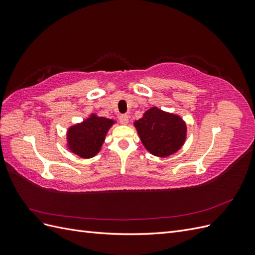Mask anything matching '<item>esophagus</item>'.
<instances>
[{
  "instance_id": "34e87169",
  "label": "esophagus",
  "mask_w": 255,
  "mask_h": 255,
  "mask_svg": "<svg viewBox=\"0 0 255 255\" xmlns=\"http://www.w3.org/2000/svg\"><path fill=\"white\" fill-rule=\"evenodd\" d=\"M128 119H129V116L128 115H121L119 117V121L121 125H128Z\"/></svg>"
}]
</instances>
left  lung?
Wrapping results in <instances>:
<instances>
[{
  "instance_id": "1",
  "label": "left lung",
  "mask_w": 255,
  "mask_h": 255,
  "mask_svg": "<svg viewBox=\"0 0 255 255\" xmlns=\"http://www.w3.org/2000/svg\"><path fill=\"white\" fill-rule=\"evenodd\" d=\"M134 126L144 148L158 157H167L181 149L187 127L180 116L151 107Z\"/></svg>"
}]
</instances>
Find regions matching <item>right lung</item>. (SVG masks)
I'll list each match as a JSON object with an SVG mask.
<instances>
[{"label": "right lung", "mask_w": 255, "mask_h": 255, "mask_svg": "<svg viewBox=\"0 0 255 255\" xmlns=\"http://www.w3.org/2000/svg\"><path fill=\"white\" fill-rule=\"evenodd\" d=\"M115 121L91 114L87 119L68 128L67 146L82 158H91L100 152L105 136Z\"/></svg>", "instance_id": "obj_1"}]
</instances>
